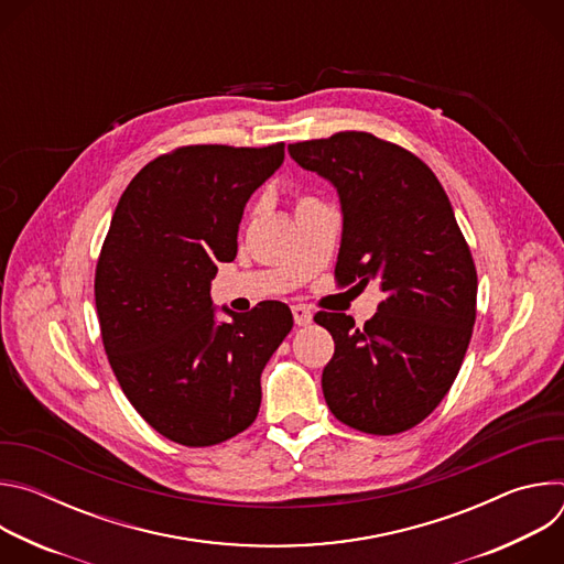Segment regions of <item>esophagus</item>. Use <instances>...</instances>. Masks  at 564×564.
<instances>
[{
    "label": "esophagus",
    "instance_id": "esophagus-1",
    "mask_svg": "<svg viewBox=\"0 0 564 564\" xmlns=\"http://www.w3.org/2000/svg\"><path fill=\"white\" fill-rule=\"evenodd\" d=\"M292 314H294V324L296 326H307L312 324V310L305 305H292Z\"/></svg>",
    "mask_w": 564,
    "mask_h": 564
}]
</instances>
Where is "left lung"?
<instances>
[{"label": "left lung", "instance_id": "1", "mask_svg": "<svg viewBox=\"0 0 564 564\" xmlns=\"http://www.w3.org/2000/svg\"><path fill=\"white\" fill-rule=\"evenodd\" d=\"M326 178L341 205V285L375 283L383 301L364 328L318 312L335 355L321 375L333 415L364 433L394 435L429 417L466 355L477 274L451 200L417 155L364 131L288 147Z\"/></svg>", "mask_w": 564, "mask_h": 564}]
</instances>
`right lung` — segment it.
Masks as SVG:
<instances>
[{
	"mask_svg": "<svg viewBox=\"0 0 564 564\" xmlns=\"http://www.w3.org/2000/svg\"><path fill=\"white\" fill-rule=\"evenodd\" d=\"M285 144H194L160 155L129 183L96 270L102 344L142 420L183 446H212L259 415L261 372L292 330V312H252L209 296L236 259L250 196L281 167Z\"/></svg>",
	"mask_w": 564,
	"mask_h": 564,
	"instance_id": "add662e5",
	"label": "right lung"
}]
</instances>
